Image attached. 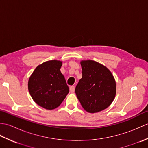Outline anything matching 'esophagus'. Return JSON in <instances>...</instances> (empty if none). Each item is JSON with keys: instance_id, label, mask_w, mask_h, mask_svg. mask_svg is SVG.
I'll return each instance as SVG.
<instances>
[{"instance_id": "obj_1", "label": "esophagus", "mask_w": 148, "mask_h": 148, "mask_svg": "<svg viewBox=\"0 0 148 148\" xmlns=\"http://www.w3.org/2000/svg\"><path fill=\"white\" fill-rule=\"evenodd\" d=\"M69 90H70V92L71 93H74L75 90V86H71L69 88Z\"/></svg>"}]
</instances>
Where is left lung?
<instances>
[{
    "instance_id": "obj_1",
    "label": "left lung",
    "mask_w": 148,
    "mask_h": 148,
    "mask_svg": "<svg viewBox=\"0 0 148 148\" xmlns=\"http://www.w3.org/2000/svg\"><path fill=\"white\" fill-rule=\"evenodd\" d=\"M82 78L75 89L77 99L87 112L101 111L111 105L116 95V82L109 69L93 60L82 61Z\"/></svg>"
}]
</instances>
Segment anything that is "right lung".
I'll use <instances>...</instances> for the list:
<instances>
[{
    "label": "right lung",
    "instance_id": "1",
    "mask_svg": "<svg viewBox=\"0 0 148 148\" xmlns=\"http://www.w3.org/2000/svg\"><path fill=\"white\" fill-rule=\"evenodd\" d=\"M62 62L50 60L37 66L29 78L28 88L39 106L51 110L61 104L69 92L61 72Z\"/></svg>",
    "mask_w": 148,
    "mask_h": 148
}]
</instances>
